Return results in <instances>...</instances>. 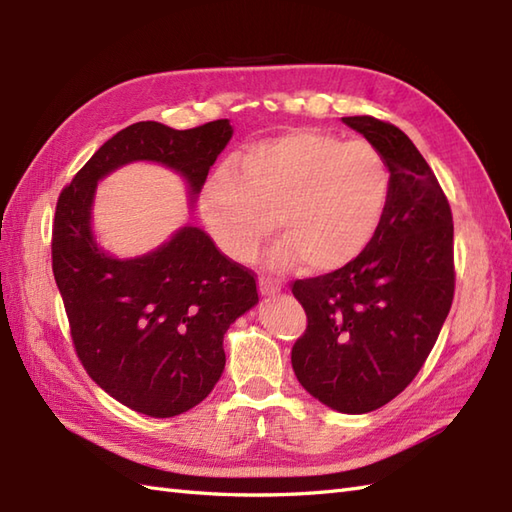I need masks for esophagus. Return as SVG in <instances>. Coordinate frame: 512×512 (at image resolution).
<instances>
[{"mask_svg":"<svg viewBox=\"0 0 512 512\" xmlns=\"http://www.w3.org/2000/svg\"><path fill=\"white\" fill-rule=\"evenodd\" d=\"M281 290H284V286L279 281L270 277H259V292H262V297H275Z\"/></svg>","mask_w":512,"mask_h":512,"instance_id":"obj_1","label":"esophagus"}]
</instances>
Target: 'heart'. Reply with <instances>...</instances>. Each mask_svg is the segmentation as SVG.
I'll return each mask as SVG.
<instances>
[{"label":"heart","mask_w":512,"mask_h":512,"mask_svg":"<svg viewBox=\"0 0 512 512\" xmlns=\"http://www.w3.org/2000/svg\"><path fill=\"white\" fill-rule=\"evenodd\" d=\"M389 169L367 140L321 129H290L215 167L200 189V215L217 248L237 262L255 257L275 222L286 242L268 262L299 259L310 273H334L363 253L383 220Z\"/></svg>","instance_id":"1"}]
</instances>
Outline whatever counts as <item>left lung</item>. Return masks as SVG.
<instances>
[{
  "label": "left lung",
  "mask_w": 512,
  "mask_h": 512,
  "mask_svg": "<svg viewBox=\"0 0 512 512\" xmlns=\"http://www.w3.org/2000/svg\"><path fill=\"white\" fill-rule=\"evenodd\" d=\"M383 154L389 198L372 242L328 275L297 279L308 328L292 345L303 389L343 413H367L405 389L453 303V215L427 160L396 125L345 116Z\"/></svg>",
  "instance_id": "obj_1"
}]
</instances>
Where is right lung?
<instances>
[{
  "instance_id": "obj_1",
  "label": "right lung",
  "mask_w": 512,
  "mask_h": 512,
  "mask_svg": "<svg viewBox=\"0 0 512 512\" xmlns=\"http://www.w3.org/2000/svg\"><path fill=\"white\" fill-rule=\"evenodd\" d=\"M231 136L228 118L182 132L134 123L85 162L57 202L52 273L76 356L96 385L151 418L178 416L211 394L228 325L259 301L255 275L198 226H182L143 257L107 255L92 235L94 191L114 169L151 160L180 173L195 200Z\"/></svg>"
}]
</instances>
